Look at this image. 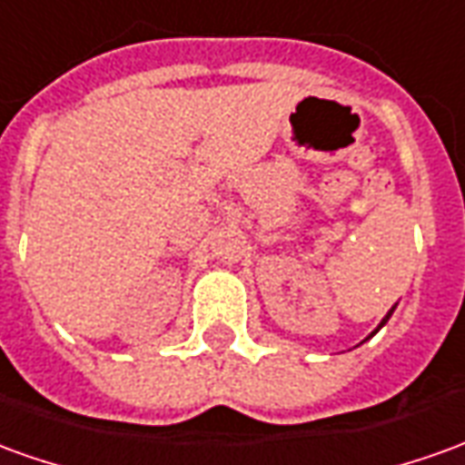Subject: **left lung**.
Wrapping results in <instances>:
<instances>
[{
	"instance_id": "left-lung-1",
	"label": "left lung",
	"mask_w": 465,
	"mask_h": 465,
	"mask_svg": "<svg viewBox=\"0 0 465 465\" xmlns=\"http://www.w3.org/2000/svg\"><path fill=\"white\" fill-rule=\"evenodd\" d=\"M395 307H398V304H392V310L388 312V314H385L382 320H380V324H378V327H375V332H378V330H382V327H385V322L391 320V314H392V312H395ZM375 332H370V337H372V334H375ZM370 337H368V340H370Z\"/></svg>"
}]
</instances>
